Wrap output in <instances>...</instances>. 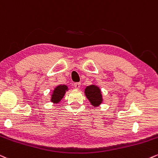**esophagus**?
<instances>
[{
	"label": "esophagus",
	"instance_id": "esophagus-1",
	"mask_svg": "<svg viewBox=\"0 0 158 158\" xmlns=\"http://www.w3.org/2000/svg\"><path fill=\"white\" fill-rule=\"evenodd\" d=\"M81 87V83L80 82H76L74 83V87L76 89H79Z\"/></svg>",
	"mask_w": 158,
	"mask_h": 158
}]
</instances>
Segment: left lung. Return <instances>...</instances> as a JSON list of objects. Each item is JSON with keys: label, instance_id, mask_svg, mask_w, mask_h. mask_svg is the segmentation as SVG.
<instances>
[{"label": "left lung", "instance_id": "8db88e82", "mask_svg": "<svg viewBox=\"0 0 158 158\" xmlns=\"http://www.w3.org/2000/svg\"><path fill=\"white\" fill-rule=\"evenodd\" d=\"M85 94L94 107H98L103 102L102 91L97 85H91L87 86L85 90Z\"/></svg>", "mask_w": 158, "mask_h": 158}]
</instances>
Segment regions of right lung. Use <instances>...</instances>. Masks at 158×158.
Segmentation results:
<instances>
[{
	"label": "right lung",
	"mask_w": 158,
	"mask_h": 158,
	"mask_svg": "<svg viewBox=\"0 0 158 158\" xmlns=\"http://www.w3.org/2000/svg\"><path fill=\"white\" fill-rule=\"evenodd\" d=\"M68 90V87L65 85H59L54 88L51 94V102L54 104H58L62 100L65 94L66 91Z\"/></svg>",
	"instance_id": "add662e5"
}]
</instances>
